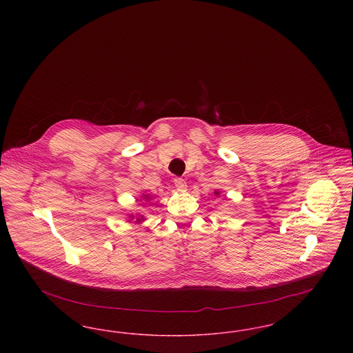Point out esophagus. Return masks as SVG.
<instances>
[{
	"instance_id": "obj_1",
	"label": "esophagus",
	"mask_w": 353,
	"mask_h": 353,
	"mask_svg": "<svg viewBox=\"0 0 353 353\" xmlns=\"http://www.w3.org/2000/svg\"><path fill=\"white\" fill-rule=\"evenodd\" d=\"M174 186H176L179 190H185V189H186V183H185L184 179L176 177V179H174Z\"/></svg>"
}]
</instances>
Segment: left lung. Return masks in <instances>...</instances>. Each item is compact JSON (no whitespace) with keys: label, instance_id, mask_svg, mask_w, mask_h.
Returning a JSON list of instances; mask_svg holds the SVG:
<instances>
[{"label":"left lung","instance_id":"8db88e82","mask_svg":"<svg viewBox=\"0 0 353 353\" xmlns=\"http://www.w3.org/2000/svg\"><path fill=\"white\" fill-rule=\"evenodd\" d=\"M216 194H219V193H216Z\"/></svg>","mask_w":353,"mask_h":353}]
</instances>
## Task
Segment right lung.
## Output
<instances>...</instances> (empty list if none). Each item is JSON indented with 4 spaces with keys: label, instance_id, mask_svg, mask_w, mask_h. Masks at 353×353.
Returning <instances> with one entry per match:
<instances>
[{
    "label": "right lung",
    "instance_id": "1",
    "mask_svg": "<svg viewBox=\"0 0 353 353\" xmlns=\"http://www.w3.org/2000/svg\"><path fill=\"white\" fill-rule=\"evenodd\" d=\"M137 221H140V219H137Z\"/></svg>",
    "mask_w": 353,
    "mask_h": 353
}]
</instances>
